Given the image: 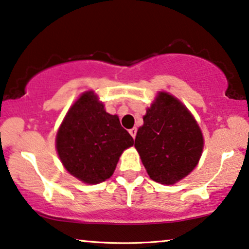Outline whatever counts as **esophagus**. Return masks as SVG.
I'll use <instances>...</instances> for the list:
<instances>
[{
	"instance_id": "obj_1",
	"label": "esophagus",
	"mask_w": 249,
	"mask_h": 249,
	"mask_svg": "<svg viewBox=\"0 0 249 249\" xmlns=\"http://www.w3.org/2000/svg\"><path fill=\"white\" fill-rule=\"evenodd\" d=\"M137 132H138V130H137V127H133V128H131L130 130V134L132 135V138H135V135H137Z\"/></svg>"
}]
</instances>
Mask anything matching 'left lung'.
I'll return each instance as SVG.
<instances>
[{
	"mask_svg": "<svg viewBox=\"0 0 249 249\" xmlns=\"http://www.w3.org/2000/svg\"><path fill=\"white\" fill-rule=\"evenodd\" d=\"M134 147L151 180L173 184L196 167L203 152V134L187 108L160 92L148 108Z\"/></svg>",
	"mask_w": 249,
	"mask_h": 249,
	"instance_id": "1",
	"label": "left lung"
}]
</instances>
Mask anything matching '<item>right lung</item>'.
<instances>
[{"instance_id": "right-lung-1", "label": "right lung", "mask_w": 249, "mask_h": 249, "mask_svg": "<svg viewBox=\"0 0 249 249\" xmlns=\"http://www.w3.org/2000/svg\"><path fill=\"white\" fill-rule=\"evenodd\" d=\"M133 142L117 116L106 112L97 95L86 92L66 115L55 145L69 173L97 184L111 177L122 152Z\"/></svg>"}]
</instances>
